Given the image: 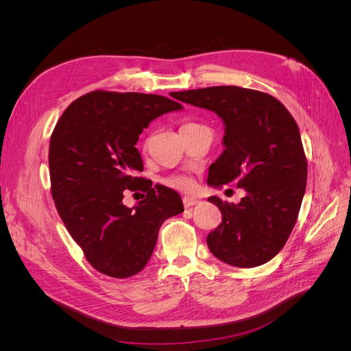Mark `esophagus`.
<instances>
[{
	"mask_svg": "<svg viewBox=\"0 0 351 351\" xmlns=\"http://www.w3.org/2000/svg\"><path fill=\"white\" fill-rule=\"evenodd\" d=\"M182 202H183V206L185 208H192V206H195L196 204H197V199H195V197H189V196H185L182 199Z\"/></svg>",
	"mask_w": 351,
	"mask_h": 351,
	"instance_id": "obj_1",
	"label": "esophagus"
}]
</instances>
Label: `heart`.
<instances>
[{
	"mask_svg": "<svg viewBox=\"0 0 351 351\" xmlns=\"http://www.w3.org/2000/svg\"><path fill=\"white\" fill-rule=\"evenodd\" d=\"M186 125H196V123H186ZM185 126V125H183ZM165 183L168 186L178 189V191H191L193 186V182L189 176L185 175H176V176H171L165 180Z\"/></svg>",
	"mask_w": 351,
	"mask_h": 351,
	"instance_id": "obj_1",
	"label": "heart"
}]
</instances>
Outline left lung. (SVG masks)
<instances>
[{
    "label": "left lung",
    "instance_id": "1",
    "mask_svg": "<svg viewBox=\"0 0 351 351\" xmlns=\"http://www.w3.org/2000/svg\"><path fill=\"white\" fill-rule=\"evenodd\" d=\"M176 95L225 123V151L209 166V185L246 191L237 205L208 199L223 217L206 237L209 250L236 267L271 261L296 225L306 191L307 159L296 121L280 101L254 89L209 86Z\"/></svg>",
    "mask_w": 351,
    "mask_h": 351
}]
</instances>
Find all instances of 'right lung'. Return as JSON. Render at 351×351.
Here are the masks:
<instances>
[{"label":"right lung","mask_w":351,"mask_h":351,"mask_svg":"<svg viewBox=\"0 0 351 351\" xmlns=\"http://www.w3.org/2000/svg\"><path fill=\"white\" fill-rule=\"evenodd\" d=\"M182 108L162 95L94 90L73 101L53 129L48 159L55 206L102 274L125 279L139 273L162 223L183 212L175 191L135 176L143 171L135 147L143 128ZM129 190L144 192L134 208L121 202Z\"/></svg>","instance_id":"obj_1"}]
</instances>
